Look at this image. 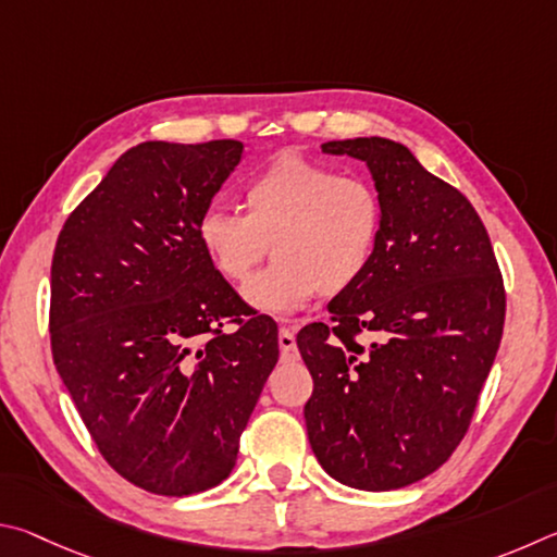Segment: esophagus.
Segmentation results:
<instances>
[{"label":"esophagus","mask_w":557,"mask_h":557,"mask_svg":"<svg viewBox=\"0 0 557 557\" xmlns=\"http://www.w3.org/2000/svg\"><path fill=\"white\" fill-rule=\"evenodd\" d=\"M278 349H281V359H284V362H296L298 347H296L294 330H288V327L278 330Z\"/></svg>","instance_id":"obj_1"}]
</instances>
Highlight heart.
Returning <instances> with one entry per match:
<instances>
[{"instance_id":"heart-1","label":"heart","mask_w":557,"mask_h":557,"mask_svg":"<svg viewBox=\"0 0 557 557\" xmlns=\"http://www.w3.org/2000/svg\"><path fill=\"white\" fill-rule=\"evenodd\" d=\"M244 214L208 208L198 242L230 284H247L267 257L276 261L244 288L251 308L288 315L310 298L352 288L382 239L384 202L357 175L296 151L278 153L244 185Z\"/></svg>"}]
</instances>
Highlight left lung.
<instances>
[{
    "label": "left lung",
    "instance_id": "left-lung-1",
    "mask_svg": "<svg viewBox=\"0 0 557 557\" xmlns=\"http://www.w3.org/2000/svg\"><path fill=\"white\" fill-rule=\"evenodd\" d=\"M367 163L384 202L372 267L296 337L313 376L308 441L333 480L392 492L435 472L470 428L506 296L480 214L384 136L327 141ZM373 337L359 346L354 337Z\"/></svg>",
    "mask_w": 557,
    "mask_h": 557
}]
</instances>
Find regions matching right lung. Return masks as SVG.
I'll return each instance as SVG.
<instances>
[{
    "instance_id": "obj_1",
    "label": "right lung",
    "mask_w": 557,
    "mask_h": 557,
    "mask_svg": "<svg viewBox=\"0 0 557 557\" xmlns=\"http://www.w3.org/2000/svg\"><path fill=\"white\" fill-rule=\"evenodd\" d=\"M242 159L234 139L144 141L55 242V369L104 460L153 494L227 480L278 362L276 323L249 315L198 242L200 214Z\"/></svg>"
}]
</instances>
